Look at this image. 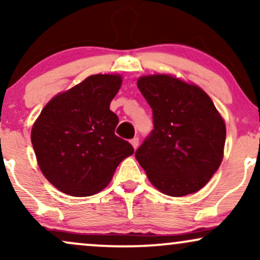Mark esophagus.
Instances as JSON below:
<instances>
[{
    "instance_id": "34e87169",
    "label": "esophagus",
    "mask_w": 260,
    "mask_h": 260,
    "mask_svg": "<svg viewBox=\"0 0 260 260\" xmlns=\"http://www.w3.org/2000/svg\"><path fill=\"white\" fill-rule=\"evenodd\" d=\"M131 144H132V147L134 149L138 148V145H139V138H138V137H134V138L131 140Z\"/></svg>"
}]
</instances>
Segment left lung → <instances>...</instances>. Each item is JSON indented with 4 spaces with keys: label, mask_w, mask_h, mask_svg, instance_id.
Here are the masks:
<instances>
[{
    "label": "left lung",
    "mask_w": 260,
    "mask_h": 260,
    "mask_svg": "<svg viewBox=\"0 0 260 260\" xmlns=\"http://www.w3.org/2000/svg\"><path fill=\"white\" fill-rule=\"evenodd\" d=\"M137 85L154 116V129L136 151L137 161L164 194L198 192L222 161V116L201 86L172 74L142 76Z\"/></svg>",
    "instance_id": "left-lung-1"
}]
</instances>
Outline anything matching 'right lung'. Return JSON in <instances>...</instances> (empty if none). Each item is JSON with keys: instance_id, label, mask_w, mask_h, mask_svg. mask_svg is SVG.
I'll use <instances>...</instances> for the list:
<instances>
[{"instance_id": "obj_1", "label": "right lung", "mask_w": 260, "mask_h": 260, "mask_svg": "<svg viewBox=\"0 0 260 260\" xmlns=\"http://www.w3.org/2000/svg\"><path fill=\"white\" fill-rule=\"evenodd\" d=\"M121 85V74L89 76L55 95L32 124L39 168L62 193L96 194L133 154L132 145L115 134L118 117L110 110Z\"/></svg>"}]
</instances>
